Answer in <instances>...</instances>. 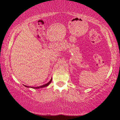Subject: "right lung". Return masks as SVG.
Returning a JSON list of instances; mask_svg holds the SVG:
<instances>
[{"instance_id":"obj_1","label":"right lung","mask_w":120,"mask_h":120,"mask_svg":"<svg viewBox=\"0 0 120 120\" xmlns=\"http://www.w3.org/2000/svg\"><path fill=\"white\" fill-rule=\"evenodd\" d=\"M52 80V79H51L50 81H49L48 83H46V84H45V85H42V86H39V87H34L27 86H25V85H24V86H25V87H31V88H37V89H38V88H42V87H47L49 84H50Z\"/></svg>"}]
</instances>
